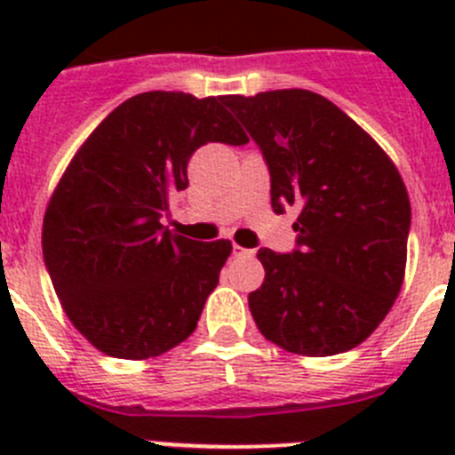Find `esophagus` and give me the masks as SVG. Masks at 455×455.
I'll return each mask as SVG.
<instances>
[{"mask_svg": "<svg viewBox=\"0 0 455 455\" xmlns=\"http://www.w3.org/2000/svg\"><path fill=\"white\" fill-rule=\"evenodd\" d=\"M252 252H255V251H248V248H241V246H236V243H235V246H232V255H235V257H251Z\"/></svg>", "mask_w": 455, "mask_h": 455, "instance_id": "1", "label": "esophagus"}]
</instances>
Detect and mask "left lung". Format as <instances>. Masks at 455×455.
Listing matches in <instances>:
<instances>
[{
  "label": "left lung",
  "mask_w": 455,
  "mask_h": 455,
  "mask_svg": "<svg viewBox=\"0 0 455 455\" xmlns=\"http://www.w3.org/2000/svg\"><path fill=\"white\" fill-rule=\"evenodd\" d=\"M262 150L271 204L300 209L296 248H259L264 283L248 305L268 341L299 355L363 344L387 316L405 273L410 200L383 148L339 107L303 88L228 95Z\"/></svg>",
  "instance_id": "8db88e82"
}]
</instances>
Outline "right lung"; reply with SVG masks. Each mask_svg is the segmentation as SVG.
Listing matches in <instances>:
<instances>
[{
	"label": "right lung",
	"instance_id": "right-lung-1",
	"mask_svg": "<svg viewBox=\"0 0 455 455\" xmlns=\"http://www.w3.org/2000/svg\"><path fill=\"white\" fill-rule=\"evenodd\" d=\"M204 143H248L223 100L140 92L95 127L54 188L43 220L47 273L68 319L104 355L171 351L219 284L230 241L162 225Z\"/></svg>",
	"mask_w": 455,
	"mask_h": 455
}]
</instances>
